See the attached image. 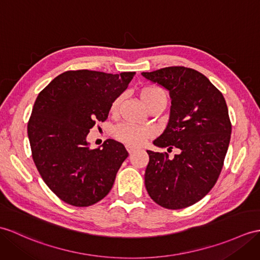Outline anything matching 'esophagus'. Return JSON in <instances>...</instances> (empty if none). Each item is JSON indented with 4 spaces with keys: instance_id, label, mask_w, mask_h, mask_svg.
I'll list each match as a JSON object with an SVG mask.
<instances>
[{
    "instance_id": "obj_1",
    "label": "esophagus",
    "mask_w": 260,
    "mask_h": 260,
    "mask_svg": "<svg viewBox=\"0 0 260 260\" xmlns=\"http://www.w3.org/2000/svg\"><path fill=\"white\" fill-rule=\"evenodd\" d=\"M126 149H127V152L129 153V154H132V153H134L135 152V147H133V146H129V145H127V146H126Z\"/></svg>"
}]
</instances>
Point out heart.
<instances>
[{"mask_svg": "<svg viewBox=\"0 0 260 260\" xmlns=\"http://www.w3.org/2000/svg\"><path fill=\"white\" fill-rule=\"evenodd\" d=\"M140 96L145 106H147L156 100L166 99V94L164 90L154 85L144 86L141 89ZM122 100L123 96H118V98L114 100L111 105V113L114 114L117 112ZM113 135L117 141L127 144L129 146H140V145H142L147 138L152 136V132L145 127H137V126H133L128 124H120L113 129Z\"/></svg>", "mask_w": 260, "mask_h": 260, "instance_id": "heart-1", "label": "heart"}]
</instances>
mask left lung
<instances>
[{
  "label": "left lung",
  "mask_w": 260,
  "mask_h": 260,
  "mask_svg": "<svg viewBox=\"0 0 260 260\" xmlns=\"http://www.w3.org/2000/svg\"><path fill=\"white\" fill-rule=\"evenodd\" d=\"M142 75L165 87L172 100L170 120L154 145L180 150L173 159L167 153L147 150L145 186L161 207L186 208L208 194L224 165L232 134L226 101L192 69L171 66Z\"/></svg>",
  "instance_id": "1"
}]
</instances>
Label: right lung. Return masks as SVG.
<instances>
[{
	"label": "right lung",
	"mask_w": 260,
	"mask_h": 260,
	"mask_svg": "<svg viewBox=\"0 0 260 260\" xmlns=\"http://www.w3.org/2000/svg\"><path fill=\"white\" fill-rule=\"evenodd\" d=\"M134 75L68 71L36 99L27 124L32 157L45 184L66 204L87 207L112 189L127 150L114 140L92 149L86 136L96 122L106 120Z\"/></svg>",
	"instance_id": "obj_1"
}]
</instances>
